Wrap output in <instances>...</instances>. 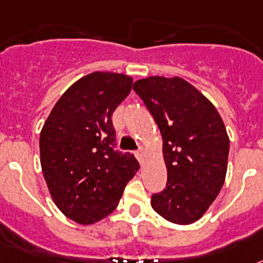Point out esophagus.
Masks as SVG:
<instances>
[{"instance_id":"34e87169","label":"esophagus","mask_w":263,"mask_h":263,"mask_svg":"<svg viewBox=\"0 0 263 263\" xmlns=\"http://www.w3.org/2000/svg\"><path fill=\"white\" fill-rule=\"evenodd\" d=\"M136 156H137V158H138V161H140L141 164H142V162H144V160H145V151H144V149L141 147L140 151H138L136 153Z\"/></svg>"}]
</instances>
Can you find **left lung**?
<instances>
[{"mask_svg": "<svg viewBox=\"0 0 263 263\" xmlns=\"http://www.w3.org/2000/svg\"><path fill=\"white\" fill-rule=\"evenodd\" d=\"M162 137L166 188L152 196L158 215L175 224L203 216L222 190L230 138L218 110L195 86L179 77L134 82Z\"/></svg>", "mask_w": 263, "mask_h": 263, "instance_id": "obj_1", "label": "left lung"}]
</instances>
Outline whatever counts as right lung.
<instances>
[{"label": "right lung", "mask_w": 263, "mask_h": 263, "mask_svg": "<svg viewBox=\"0 0 263 263\" xmlns=\"http://www.w3.org/2000/svg\"><path fill=\"white\" fill-rule=\"evenodd\" d=\"M132 84L123 73H88L67 88L41 129L40 162L52 200L79 224L111 214L140 169L133 155L112 149L111 116Z\"/></svg>", "instance_id": "obj_1"}]
</instances>
